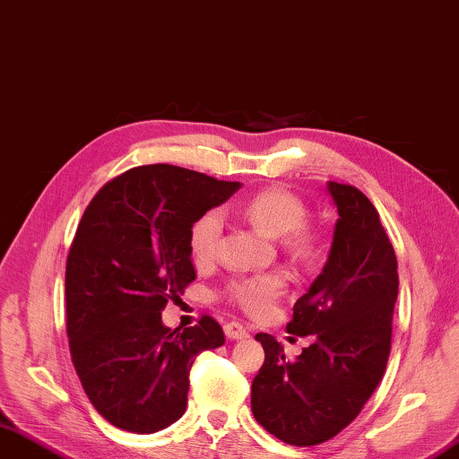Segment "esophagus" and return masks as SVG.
<instances>
[{"label":"esophagus","instance_id":"34e87169","mask_svg":"<svg viewBox=\"0 0 459 459\" xmlns=\"http://www.w3.org/2000/svg\"><path fill=\"white\" fill-rule=\"evenodd\" d=\"M223 331H226V336L231 341H241V339H247V336H249V331L246 329V326H243L241 323H236V321L228 323L226 326H223Z\"/></svg>","mask_w":459,"mask_h":459}]
</instances>
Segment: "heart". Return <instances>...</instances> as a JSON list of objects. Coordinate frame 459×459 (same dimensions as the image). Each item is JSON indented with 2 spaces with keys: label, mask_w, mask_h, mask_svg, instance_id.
<instances>
[{
  "label": "heart",
  "mask_w": 459,
  "mask_h": 459,
  "mask_svg": "<svg viewBox=\"0 0 459 459\" xmlns=\"http://www.w3.org/2000/svg\"><path fill=\"white\" fill-rule=\"evenodd\" d=\"M239 213L271 238H283L293 254L307 257L315 249L313 231L305 228V204L283 188H267L241 204ZM223 220L220 212H205L190 230V251L195 264H210L218 255ZM285 287L281 271L238 277L228 285V297L251 315L267 313Z\"/></svg>",
  "instance_id": "obj_1"
}]
</instances>
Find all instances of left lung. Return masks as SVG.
Returning <instances> with one entry per match:
<instances>
[{
    "label": "left lung",
    "instance_id": "8db88e82",
    "mask_svg": "<svg viewBox=\"0 0 459 459\" xmlns=\"http://www.w3.org/2000/svg\"><path fill=\"white\" fill-rule=\"evenodd\" d=\"M326 192L339 213L329 257L287 325L315 341L287 360L275 336L255 334L265 362L251 385V412L269 434L301 447L347 428L380 385L398 297L396 254L377 208L349 184L326 182Z\"/></svg>",
    "mask_w": 459,
    "mask_h": 459
}]
</instances>
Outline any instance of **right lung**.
Masks as SVG:
<instances>
[{"label":"right lung","mask_w":459,"mask_h":459,"mask_svg":"<svg viewBox=\"0 0 459 459\" xmlns=\"http://www.w3.org/2000/svg\"><path fill=\"white\" fill-rule=\"evenodd\" d=\"M239 188L170 164L138 166L82 213L65 273L67 334L81 385L112 426L154 434L180 420L194 359L226 342L208 315L172 331L162 311L195 279V220Z\"/></svg>","instance_id":"1"}]
</instances>
